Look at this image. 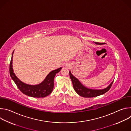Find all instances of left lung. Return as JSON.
I'll return each instance as SVG.
<instances>
[{
  "label": "left lung",
  "instance_id": "left-lung-1",
  "mask_svg": "<svg viewBox=\"0 0 131 131\" xmlns=\"http://www.w3.org/2000/svg\"><path fill=\"white\" fill-rule=\"evenodd\" d=\"M95 43L96 45H103V43H100L95 42ZM69 76L70 78L72 81V85L73 89L80 96L84 97H94L101 95H102L104 93H106L107 91L109 90L110 88L111 87L113 82H112L108 86L107 88L102 89V90H95V89H91L86 88L84 85H83L81 82L77 79L75 77H74L70 71H69Z\"/></svg>",
  "mask_w": 131,
  "mask_h": 131
}]
</instances>
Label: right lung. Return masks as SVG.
<instances>
[{
	"instance_id": "1",
	"label": "right lung",
	"mask_w": 131,
	"mask_h": 131,
	"mask_svg": "<svg viewBox=\"0 0 131 131\" xmlns=\"http://www.w3.org/2000/svg\"><path fill=\"white\" fill-rule=\"evenodd\" d=\"M10 63V74L11 78L14 81L16 86L23 93L29 96L40 98L47 96L53 91L54 87V78L56 74L58 73L62 69L60 67L57 69L51 71L45 78V79L40 84L37 85H29L23 83L18 79L13 72L12 68L13 54Z\"/></svg>"
}]
</instances>
